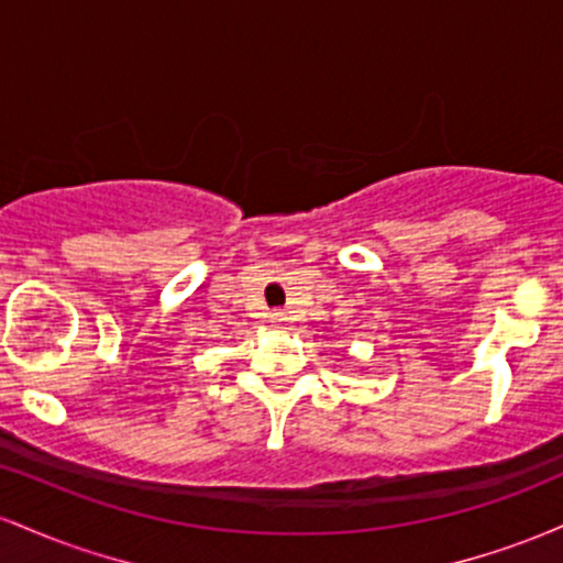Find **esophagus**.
<instances>
[{"instance_id":"1","label":"esophagus","mask_w":563,"mask_h":563,"mask_svg":"<svg viewBox=\"0 0 563 563\" xmlns=\"http://www.w3.org/2000/svg\"><path fill=\"white\" fill-rule=\"evenodd\" d=\"M269 322H273V325H283V322H286V314H283V312H269Z\"/></svg>"}]
</instances>
